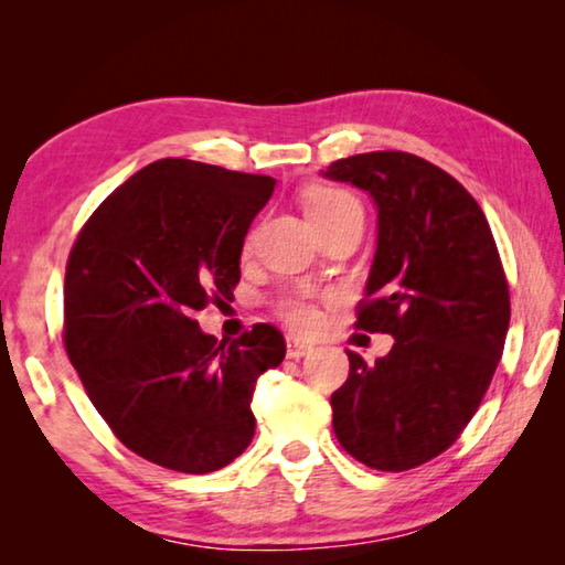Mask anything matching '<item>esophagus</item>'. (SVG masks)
I'll use <instances>...</instances> for the list:
<instances>
[{
  "label": "esophagus",
  "instance_id": "esophagus-1",
  "mask_svg": "<svg viewBox=\"0 0 565 565\" xmlns=\"http://www.w3.org/2000/svg\"><path fill=\"white\" fill-rule=\"evenodd\" d=\"M311 351H313V347L309 341H301V339H294V337L286 341V356H289V359H301Z\"/></svg>",
  "mask_w": 565,
  "mask_h": 565
}]
</instances>
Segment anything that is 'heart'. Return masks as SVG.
I'll return each instance as SVG.
<instances>
[{"instance_id": "obj_1", "label": "heart", "mask_w": 565, "mask_h": 565, "mask_svg": "<svg viewBox=\"0 0 565 565\" xmlns=\"http://www.w3.org/2000/svg\"><path fill=\"white\" fill-rule=\"evenodd\" d=\"M303 212L309 216L313 228H319L329 222H337V218L361 212L356 199H353L349 191L337 189V186H311L303 194ZM281 319L294 327L296 331H313L321 323V313L317 306H313L303 294L286 296L279 306Z\"/></svg>"}]
</instances>
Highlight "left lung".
<instances>
[{"mask_svg": "<svg viewBox=\"0 0 565 565\" xmlns=\"http://www.w3.org/2000/svg\"><path fill=\"white\" fill-rule=\"evenodd\" d=\"M366 191L379 212L376 254L356 329L391 333L331 394L339 444L379 471H408L451 446L499 366L511 321L509 281L476 199L431 161L369 151L323 171Z\"/></svg>", "mask_w": 565, "mask_h": 565, "instance_id": "1", "label": "left lung"}]
</instances>
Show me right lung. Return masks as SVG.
I'll list each match as a JSON object with an SVG mask.
<instances>
[{
  "label": "right lung",
  "mask_w": 565,
  "mask_h": 565,
  "mask_svg": "<svg viewBox=\"0 0 565 565\" xmlns=\"http://www.w3.org/2000/svg\"><path fill=\"white\" fill-rule=\"evenodd\" d=\"M276 179L159 159L76 236L64 347L119 441L181 473H212L252 444L254 384L286 356L271 323L216 343L194 313L232 299L254 216Z\"/></svg>",
  "instance_id": "obj_1"
}]
</instances>
